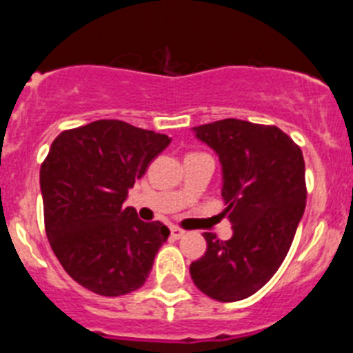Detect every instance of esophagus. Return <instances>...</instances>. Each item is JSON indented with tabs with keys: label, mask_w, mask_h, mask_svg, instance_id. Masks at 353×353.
Wrapping results in <instances>:
<instances>
[{
	"label": "esophagus",
	"mask_w": 353,
	"mask_h": 353,
	"mask_svg": "<svg viewBox=\"0 0 353 353\" xmlns=\"http://www.w3.org/2000/svg\"><path fill=\"white\" fill-rule=\"evenodd\" d=\"M183 235H185V230H182V228L179 226L171 228V236H173V239H182Z\"/></svg>",
	"instance_id": "1"
}]
</instances>
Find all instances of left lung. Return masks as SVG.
Listing matches in <instances>:
<instances>
[{
	"instance_id": "obj_1",
	"label": "left lung",
	"mask_w": 353,
	"mask_h": 353,
	"mask_svg": "<svg viewBox=\"0 0 353 353\" xmlns=\"http://www.w3.org/2000/svg\"><path fill=\"white\" fill-rule=\"evenodd\" d=\"M196 138L219 155L223 214L233 236L205 233L207 251L191 277L219 302L251 297L281 267L305 208V166L299 145L281 129L226 120L194 127Z\"/></svg>"
}]
</instances>
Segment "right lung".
<instances>
[{"instance_id":"1","label":"right lung","mask_w":353,"mask_h":353,"mask_svg":"<svg viewBox=\"0 0 353 353\" xmlns=\"http://www.w3.org/2000/svg\"><path fill=\"white\" fill-rule=\"evenodd\" d=\"M170 143L120 120L92 121L52 141L40 168L46 233L65 272L90 292L118 297L145 285L170 230L123 201Z\"/></svg>"}]
</instances>
